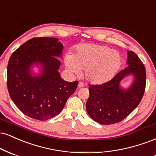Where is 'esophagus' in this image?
Instances as JSON below:
<instances>
[{
  "instance_id": "obj_1",
  "label": "esophagus",
  "mask_w": 156,
  "mask_h": 156,
  "mask_svg": "<svg viewBox=\"0 0 156 156\" xmlns=\"http://www.w3.org/2000/svg\"><path fill=\"white\" fill-rule=\"evenodd\" d=\"M84 87V84L82 83V82H80L78 84V87L79 88H80V87Z\"/></svg>"
}]
</instances>
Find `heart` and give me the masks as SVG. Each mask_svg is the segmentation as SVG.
<instances>
[{
  "instance_id": "1",
  "label": "heart",
  "mask_w": 156,
  "mask_h": 156,
  "mask_svg": "<svg viewBox=\"0 0 156 156\" xmlns=\"http://www.w3.org/2000/svg\"><path fill=\"white\" fill-rule=\"evenodd\" d=\"M121 63L122 58L118 51L96 44L78 46L74 54H68L65 59L68 70L78 74L80 69H85L86 79L94 84L109 81L118 72Z\"/></svg>"
}]
</instances>
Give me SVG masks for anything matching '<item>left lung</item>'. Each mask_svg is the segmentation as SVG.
I'll return each mask as SVG.
<instances>
[{"label":"left lung","instance_id":"8db88e82","mask_svg":"<svg viewBox=\"0 0 156 156\" xmlns=\"http://www.w3.org/2000/svg\"><path fill=\"white\" fill-rule=\"evenodd\" d=\"M128 66L112 80L101 85H89L87 113L102 125L122 121L134 110L143 97L146 85V71L143 63L133 51L128 52ZM129 75L134 81L128 89H122L120 82Z\"/></svg>","mask_w":156,"mask_h":156}]
</instances>
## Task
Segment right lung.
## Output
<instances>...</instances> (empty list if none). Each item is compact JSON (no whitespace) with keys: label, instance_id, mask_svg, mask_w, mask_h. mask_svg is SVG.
Segmentation results:
<instances>
[{"label":"right lung","instance_id":"add662e5","mask_svg":"<svg viewBox=\"0 0 156 156\" xmlns=\"http://www.w3.org/2000/svg\"><path fill=\"white\" fill-rule=\"evenodd\" d=\"M63 46L57 38H34L24 43L10 57L7 67L9 96L23 114L47 120L58 115L78 82H66L59 71ZM39 65L42 71L33 75L31 69Z\"/></svg>","mask_w":156,"mask_h":156}]
</instances>
